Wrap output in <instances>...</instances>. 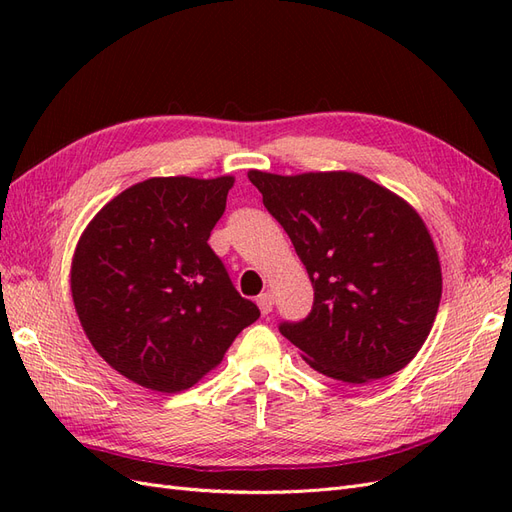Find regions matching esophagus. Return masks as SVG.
I'll use <instances>...</instances> for the list:
<instances>
[{
	"label": "esophagus",
	"instance_id": "obj_1",
	"mask_svg": "<svg viewBox=\"0 0 512 512\" xmlns=\"http://www.w3.org/2000/svg\"><path fill=\"white\" fill-rule=\"evenodd\" d=\"M256 303H258V307H260V312L262 314H271V309H273V305H275V301H273V294L271 292H262V294H258V299H256Z\"/></svg>",
	"mask_w": 512,
	"mask_h": 512
}]
</instances>
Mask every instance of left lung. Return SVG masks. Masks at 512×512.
<instances>
[{
    "mask_svg": "<svg viewBox=\"0 0 512 512\" xmlns=\"http://www.w3.org/2000/svg\"><path fill=\"white\" fill-rule=\"evenodd\" d=\"M247 177L314 286L309 314L280 322V333L339 382L365 384L406 367L442 297L438 254L418 213L356 173Z\"/></svg>",
    "mask_w": 512,
    "mask_h": 512,
    "instance_id": "8db88e82",
    "label": "left lung"
}]
</instances>
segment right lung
I'll use <instances>...</instances> for the list:
<instances>
[{
  "label": "right lung",
  "instance_id": "obj_1",
  "mask_svg": "<svg viewBox=\"0 0 512 512\" xmlns=\"http://www.w3.org/2000/svg\"><path fill=\"white\" fill-rule=\"evenodd\" d=\"M232 177H156L115 196L83 232L72 299L91 346L160 393L190 389L260 318L207 243Z\"/></svg>",
  "mask_w": 512,
  "mask_h": 512
}]
</instances>
